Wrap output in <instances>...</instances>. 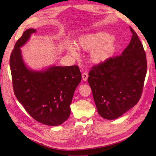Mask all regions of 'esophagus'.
Masks as SVG:
<instances>
[{
  "label": "esophagus",
  "mask_w": 156,
  "mask_h": 156,
  "mask_svg": "<svg viewBox=\"0 0 156 156\" xmlns=\"http://www.w3.org/2000/svg\"><path fill=\"white\" fill-rule=\"evenodd\" d=\"M82 79H83L84 81H87V79H88V72H84L82 73Z\"/></svg>",
  "instance_id": "obj_1"
}]
</instances>
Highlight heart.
Returning a JSON list of instances; mask_svg holds the SVG:
<instances>
[{"label": "heart", "mask_w": 156, "mask_h": 156, "mask_svg": "<svg viewBox=\"0 0 156 156\" xmlns=\"http://www.w3.org/2000/svg\"><path fill=\"white\" fill-rule=\"evenodd\" d=\"M78 45L84 50L92 51L91 59L97 63L105 61L111 57L116 48L115 38L105 32L82 36L78 39ZM68 50L72 54H75L76 48L70 45Z\"/></svg>", "instance_id": "heart-1"}]
</instances>
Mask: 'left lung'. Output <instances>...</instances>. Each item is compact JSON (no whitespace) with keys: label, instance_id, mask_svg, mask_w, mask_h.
<instances>
[{"label":"left lung","instance_id":"8db88e82","mask_svg":"<svg viewBox=\"0 0 156 156\" xmlns=\"http://www.w3.org/2000/svg\"><path fill=\"white\" fill-rule=\"evenodd\" d=\"M131 41L120 55L112 56L95 65L89 72L88 82L98 114L115 119L140 101L147 73V59L143 45L130 27Z\"/></svg>","mask_w":156,"mask_h":156}]
</instances>
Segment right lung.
<instances>
[{
    "label": "right lung",
    "instance_id": "1",
    "mask_svg": "<svg viewBox=\"0 0 156 156\" xmlns=\"http://www.w3.org/2000/svg\"><path fill=\"white\" fill-rule=\"evenodd\" d=\"M29 29L16 42L10 57L13 91L25 111L41 123L57 126L70 115L73 95L82 80L78 66H51L34 72L23 62L20 47L35 33Z\"/></svg>",
    "mask_w": 156,
    "mask_h": 156
}]
</instances>
